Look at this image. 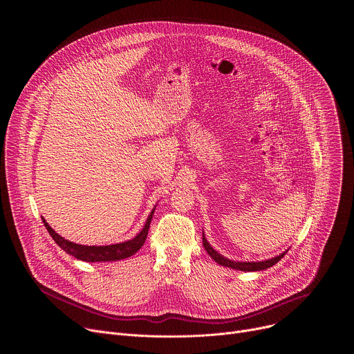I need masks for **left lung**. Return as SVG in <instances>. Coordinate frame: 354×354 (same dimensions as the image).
<instances>
[{
	"instance_id": "obj_1",
	"label": "left lung",
	"mask_w": 354,
	"mask_h": 354,
	"mask_svg": "<svg viewBox=\"0 0 354 354\" xmlns=\"http://www.w3.org/2000/svg\"><path fill=\"white\" fill-rule=\"evenodd\" d=\"M203 246L205 249L207 250V254L221 266H225V268H231V269H235V270H242V272H257V270H265L273 265H276L284 255L286 252L279 257H274L272 259H268V261H262V262H234V261H230L227 258H224L223 255H220L217 250H214L212 248V245L207 242L206 236H205V232H203Z\"/></svg>"
}]
</instances>
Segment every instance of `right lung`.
<instances>
[{
  "mask_svg": "<svg viewBox=\"0 0 354 354\" xmlns=\"http://www.w3.org/2000/svg\"><path fill=\"white\" fill-rule=\"evenodd\" d=\"M154 210L156 209H153V212L149 213L144 228L133 239L120 242V243H115V245H106V246H86V245H78V243L70 242V241L64 239L63 236H60L52 227L47 224V221L43 217H41V221H43L46 230L48 231V234L52 235V238L55 239V242L63 250H66L68 255H73L74 258L84 261V262H113V261L126 259V258L134 255L136 252L144 245L147 235H148V228H149L151 220H153Z\"/></svg>",
  "mask_w": 354,
  "mask_h": 354,
  "instance_id": "obj_1",
  "label": "right lung"
}]
</instances>
